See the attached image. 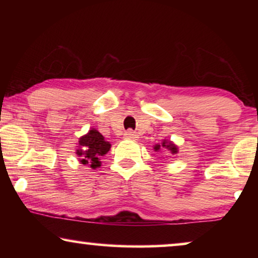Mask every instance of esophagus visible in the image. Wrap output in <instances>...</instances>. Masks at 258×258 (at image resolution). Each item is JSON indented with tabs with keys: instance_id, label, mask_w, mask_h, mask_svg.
<instances>
[{
	"instance_id": "esophagus-1",
	"label": "esophagus",
	"mask_w": 258,
	"mask_h": 258,
	"mask_svg": "<svg viewBox=\"0 0 258 258\" xmlns=\"http://www.w3.org/2000/svg\"><path fill=\"white\" fill-rule=\"evenodd\" d=\"M124 137H125V139L135 140V139H137V135L133 132V130H128V132L124 133Z\"/></svg>"
}]
</instances>
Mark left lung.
I'll use <instances>...</instances> for the list:
<instances>
[{
	"instance_id": "obj_1",
	"label": "left lung",
	"mask_w": 258,
	"mask_h": 258,
	"mask_svg": "<svg viewBox=\"0 0 258 258\" xmlns=\"http://www.w3.org/2000/svg\"><path fill=\"white\" fill-rule=\"evenodd\" d=\"M161 147H162V148H165V149L170 151V153H171L172 155H175V154L178 153V147L176 146V144H175L174 142H172V141L163 140V142H162L161 144H155V146H154L155 151L160 150Z\"/></svg>"
}]
</instances>
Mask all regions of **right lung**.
Masks as SVG:
<instances>
[{
	"mask_svg": "<svg viewBox=\"0 0 258 258\" xmlns=\"http://www.w3.org/2000/svg\"><path fill=\"white\" fill-rule=\"evenodd\" d=\"M76 148L80 163L96 169L101 167V157L110 150L111 144L105 141L98 130L91 128L86 135L80 137Z\"/></svg>",
	"mask_w": 258,
	"mask_h": 258,
	"instance_id": "obj_1",
	"label": "right lung"
}]
</instances>
